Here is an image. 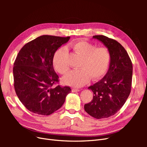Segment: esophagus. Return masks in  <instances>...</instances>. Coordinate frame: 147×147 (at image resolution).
<instances>
[{
    "instance_id": "obj_1",
    "label": "esophagus",
    "mask_w": 147,
    "mask_h": 147,
    "mask_svg": "<svg viewBox=\"0 0 147 147\" xmlns=\"http://www.w3.org/2000/svg\"><path fill=\"white\" fill-rule=\"evenodd\" d=\"M78 91H80V90H78V89H75V88L72 89V92H78Z\"/></svg>"
}]
</instances>
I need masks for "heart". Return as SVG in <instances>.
Listing matches in <instances>:
<instances>
[{
	"instance_id": "1",
	"label": "heart",
	"mask_w": 147,
	"mask_h": 147,
	"mask_svg": "<svg viewBox=\"0 0 147 147\" xmlns=\"http://www.w3.org/2000/svg\"><path fill=\"white\" fill-rule=\"evenodd\" d=\"M73 50L82 56L78 70H74L63 78V82L67 85L82 87L92 80L102 78L107 72L111 60V54L108 48H97L93 44L80 40L72 45ZM67 50L65 47L57 50L53 56V65L61 74H65L69 70L65 60Z\"/></svg>"
}]
</instances>
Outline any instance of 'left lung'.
Wrapping results in <instances>:
<instances>
[{
	"mask_svg": "<svg viewBox=\"0 0 147 147\" xmlns=\"http://www.w3.org/2000/svg\"><path fill=\"white\" fill-rule=\"evenodd\" d=\"M109 49L111 60L107 72L104 78L88 88L93 92L91 102L84 109L97 119L109 118L119 111L131 92L132 64L124 47L115 40L104 35H94Z\"/></svg>",
	"mask_w": 147,
	"mask_h": 147,
	"instance_id": "8db88e82",
	"label": "left lung"
}]
</instances>
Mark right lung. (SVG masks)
<instances>
[{
    "label": "right lung",
    "mask_w": 147,
    "mask_h": 147,
    "mask_svg": "<svg viewBox=\"0 0 147 147\" xmlns=\"http://www.w3.org/2000/svg\"><path fill=\"white\" fill-rule=\"evenodd\" d=\"M70 37L42 35L26 43L18 53L13 67L16 95L30 112L49 115L60 109L71 91L59 85L58 75L53 68V56Z\"/></svg>",
    "instance_id": "add662e5"
}]
</instances>
